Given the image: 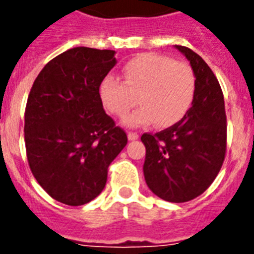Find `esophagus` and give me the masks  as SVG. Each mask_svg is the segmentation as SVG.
Wrapping results in <instances>:
<instances>
[{
	"instance_id": "1",
	"label": "esophagus",
	"mask_w": 254,
	"mask_h": 254,
	"mask_svg": "<svg viewBox=\"0 0 254 254\" xmlns=\"http://www.w3.org/2000/svg\"><path fill=\"white\" fill-rule=\"evenodd\" d=\"M127 138L130 139V141H134V139L138 138V134H137L135 131H129V133H127Z\"/></svg>"
}]
</instances>
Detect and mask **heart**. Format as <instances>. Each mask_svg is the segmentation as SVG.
<instances>
[{"mask_svg": "<svg viewBox=\"0 0 254 254\" xmlns=\"http://www.w3.org/2000/svg\"><path fill=\"white\" fill-rule=\"evenodd\" d=\"M196 92V76L187 63L175 62L161 54L137 55L124 67V80L105 76L100 84L104 107L117 117H124L129 127H171L181 121L192 105ZM137 100H135V97Z\"/></svg>", "mask_w": 254, "mask_h": 254, "instance_id": "obj_1", "label": "heart"}]
</instances>
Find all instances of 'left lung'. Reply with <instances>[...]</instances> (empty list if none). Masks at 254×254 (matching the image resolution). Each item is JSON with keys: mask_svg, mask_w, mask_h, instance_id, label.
Returning a JSON list of instances; mask_svg holds the SVG:
<instances>
[{"mask_svg": "<svg viewBox=\"0 0 254 254\" xmlns=\"http://www.w3.org/2000/svg\"><path fill=\"white\" fill-rule=\"evenodd\" d=\"M190 61L196 92L185 117L155 134L143 133V175L149 189L163 200H192L212 185L227 151L224 96L215 73L196 53L177 46Z\"/></svg>", "mask_w": 254, "mask_h": 254, "instance_id": "obj_1", "label": "left lung"}]
</instances>
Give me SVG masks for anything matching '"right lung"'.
<instances>
[{
    "instance_id": "add662e5",
    "label": "right lung",
    "mask_w": 254,
    "mask_h": 254,
    "mask_svg": "<svg viewBox=\"0 0 254 254\" xmlns=\"http://www.w3.org/2000/svg\"><path fill=\"white\" fill-rule=\"evenodd\" d=\"M113 50L75 47L43 67L25 109V145L34 178L55 200L83 205L105 187L127 135L105 113L100 84Z\"/></svg>"
}]
</instances>
